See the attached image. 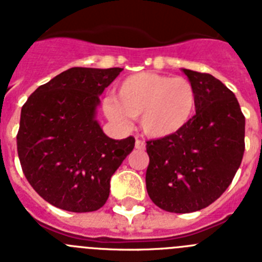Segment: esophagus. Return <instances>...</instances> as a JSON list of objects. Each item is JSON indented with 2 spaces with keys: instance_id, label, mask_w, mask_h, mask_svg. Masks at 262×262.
Instances as JSON below:
<instances>
[{
  "instance_id": "esophagus-1",
  "label": "esophagus",
  "mask_w": 262,
  "mask_h": 262,
  "mask_svg": "<svg viewBox=\"0 0 262 262\" xmlns=\"http://www.w3.org/2000/svg\"><path fill=\"white\" fill-rule=\"evenodd\" d=\"M135 148H136V149H144V148H145L144 142H142V140H139V139H136Z\"/></svg>"
}]
</instances>
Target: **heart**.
I'll return each instance as SVG.
<instances>
[{
	"instance_id": "1",
	"label": "heart",
	"mask_w": 262,
	"mask_h": 262,
	"mask_svg": "<svg viewBox=\"0 0 262 262\" xmlns=\"http://www.w3.org/2000/svg\"><path fill=\"white\" fill-rule=\"evenodd\" d=\"M196 93L189 80L152 72L124 78L118 94L103 99V113L110 122L127 127L131 118H140L143 133L149 138L176 135L193 118Z\"/></svg>"
}]
</instances>
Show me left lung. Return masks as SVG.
<instances>
[{
	"label": "left lung",
	"mask_w": 262,
	"mask_h": 262,
	"mask_svg": "<svg viewBox=\"0 0 262 262\" xmlns=\"http://www.w3.org/2000/svg\"><path fill=\"white\" fill-rule=\"evenodd\" d=\"M182 72L195 89V115L176 135L147 142L145 174L152 202L177 214L215 202L232 182L245 148V118L235 94L209 73Z\"/></svg>",
	"instance_id": "8db88e82"
}]
</instances>
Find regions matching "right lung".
I'll use <instances>...</instances> for the list:
<instances>
[{
	"label": "right lung",
	"instance_id": "add662e5",
	"mask_svg": "<svg viewBox=\"0 0 262 262\" xmlns=\"http://www.w3.org/2000/svg\"><path fill=\"white\" fill-rule=\"evenodd\" d=\"M122 68L75 67L40 85L20 111L22 170L45 201L72 212L101 209L135 139H111L96 119L99 96Z\"/></svg>",
	"mask_w": 262,
	"mask_h": 262
}]
</instances>
